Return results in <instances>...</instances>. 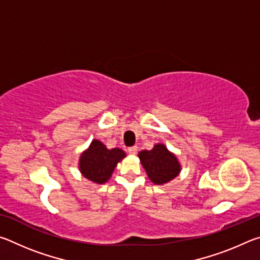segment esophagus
<instances>
[{"label":"esophagus","mask_w":260,"mask_h":260,"mask_svg":"<svg viewBox=\"0 0 260 260\" xmlns=\"http://www.w3.org/2000/svg\"><path fill=\"white\" fill-rule=\"evenodd\" d=\"M136 151H138V147L134 146V147H131L128 148V152L131 153V155H135Z\"/></svg>","instance_id":"obj_1"}]
</instances>
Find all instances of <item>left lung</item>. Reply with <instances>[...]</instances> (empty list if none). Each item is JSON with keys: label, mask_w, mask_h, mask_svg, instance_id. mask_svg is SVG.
I'll use <instances>...</instances> for the list:
<instances>
[{"label": "left lung", "mask_w": 260, "mask_h": 260, "mask_svg": "<svg viewBox=\"0 0 260 260\" xmlns=\"http://www.w3.org/2000/svg\"><path fill=\"white\" fill-rule=\"evenodd\" d=\"M139 158L149 179L159 186L178 177L181 171L177 156L161 143L155 144L151 150L140 151Z\"/></svg>", "instance_id": "obj_1"}]
</instances>
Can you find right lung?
Instances as JSON below:
<instances>
[{
	"label": "right lung",
	"instance_id": "right-lung-1",
	"mask_svg": "<svg viewBox=\"0 0 260 260\" xmlns=\"http://www.w3.org/2000/svg\"><path fill=\"white\" fill-rule=\"evenodd\" d=\"M125 157L126 153L121 149H108L101 141L93 140L89 148L81 153L79 170L86 179L103 184L111 178L117 164Z\"/></svg>",
	"mask_w": 260,
	"mask_h": 260
}]
</instances>
